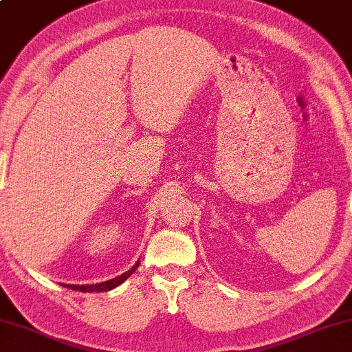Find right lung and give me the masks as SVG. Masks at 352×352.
<instances>
[{"mask_svg":"<svg viewBox=\"0 0 352 352\" xmlns=\"http://www.w3.org/2000/svg\"><path fill=\"white\" fill-rule=\"evenodd\" d=\"M140 264V261L135 262L133 265V269H129L128 272H124L117 278H112V280L109 281H102V283H96V285H63L65 287H69L72 291H80V292H107L110 289H113V287H117L122 285L123 281L128 280V278L134 274L135 269H138Z\"/></svg>","mask_w":352,"mask_h":352,"instance_id":"add662e5","label":"right lung"}]
</instances>
